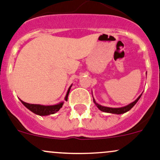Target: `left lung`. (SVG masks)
<instances>
[{"mask_svg":"<svg viewBox=\"0 0 160 160\" xmlns=\"http://www.w3.org/2000/svg\"><path fill=\"white\" fill-rule=\"evenodd\" d=\"M141 96H142V94L140 95V96L138 97V98H137V99L135 100V101H134V102L131 103V104H128V105L125 106V107H123V108H113L104 107V106L100 105V104H98V103L95 102L94 100H93V102H94V104H96V106L98 108L100 109V110L104 111V112L111 113V114H124V113L127 112V111H129L130 109H132V108H133V106L135 105V104H136L137 102H138V100H139V98H141Z\"/></svg>","mask_w":160,"mask_h":160,"instance_id":"left-lung-1","label":"left lung"}]
</instances>
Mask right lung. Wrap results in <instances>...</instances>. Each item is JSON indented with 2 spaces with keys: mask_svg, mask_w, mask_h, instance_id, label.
<instances>
[{
  "mask_svg": "<svg viewBox=\"0 0 160 160\" xmlns=\"http://www.w3.org/2000/svg\"><path fill=\"white\" fill-rule=\"evenodd\" d=\"M72 86H70V88ZM70 88H69L68 91H67V95H66L65 101H67V98H68L69 93H70ZM21 101V100H20ZM22 101V104L25 106L28 109H29L31 111H32L35 114H38V115H49V114H54V113L57 112L62 107V104L63 103H60L59 104H56V105H52V106H44V105H40V104H28V103H25L24 101Z\"/></svg>",
  "mask_w": 160,
  "mask_h": 160,
  "instance_id": "right-lung-1",
  "label": "right lung"
}]
</instances>
